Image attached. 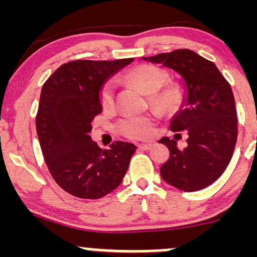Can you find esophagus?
<instances>
[{
  "label": "esophagus",
  "mask_w": 257,
  "mask_h": 257,
  "mask_svg": "<svg viewBox=\"0 0 257 257\" xmlns=\"http://www.w3.org/2000/svg\"><path fill=\"white\" fill-rule=\"evenodd\" d=\"M152 147H153L152 144H140V145H138V149L144 150V151H149V150H151Z\"/></svg>",
  "instance_id": "obj_1"
}]
</instances>
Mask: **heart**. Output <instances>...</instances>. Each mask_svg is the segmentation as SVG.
I'll use <instances>...</instances> for the list:
<instances>
[{"mask_svg": "<svg viewBox=\"0 0 257 257\" xmlns=\"http://www.w3.org/2000/svg\"><path fill=\"white\" fill-rule=\"evenodd\" d=\"M126 77L150 94V104L155 110L163 114L178 112L184 102V91L178 83H168L170 76L168 71L155 65H140L126 73ZM100 102L102 108L113 107L116 88L108 79L100 88ZM157 125V118L153 114L126 116L117 122V132L122 137L134 140H144L153 135Z\"/></svg>", "mask_w": 257, "mask_h": 257, "instance_id": "1", "label": "heart"}]
</instances>
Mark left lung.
<instances>
[{
	"instance_id": "1",
	"label": "left lung",
	"mask_w": 257,
	"mask_h": 257,
	"mask_svg": "<svg viewBox=\"0 0 257 257\" xmlns=\"http://www.w3.org/2000/svg\"><path fill=\"white\" fill-rule=\"evenodd\" d=\"M175 70L185 79L184 107L174 117L170 131H185L188 147L177 149L175 139L159 143L169 149V159L161 167L166 182L185 192L202 190L222 175L231 162L238 137V118L231 85L213 61L190 49H176L143 58Z\"/></svg>"
}]
</instances>
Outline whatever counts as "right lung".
Instances as JSON below:
<instances>
[{
	"mask_svg": "<svg viewBox=\"0 0 257 257\" xmlns=\"http://www.w3.org/2000/svg\"><path fill=\"white\" fill-rule=\"evenodd\" d=\"M132 60L69 61L42 87L36 131L43 158L54 181L77 198L99 199L118 187L137 149L116 141L102 150L89 135L102 111V83Z\"/></svg>",
	"mask_w": 257,
	"mask_h": 257,
	"instance_id": "add662e5",
	"label": "right lung"
}]
</instances>
